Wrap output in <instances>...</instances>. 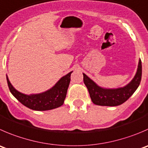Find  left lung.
Instances as JSON below:
<instances>
[{
  "label": "left lung",
  "instance_id": "obj_1",
  "mask_svg": "<svg viewBox=\"0 0 148 148\" xmlns=\"http://www.w3.org/2000/svg\"><path fill=\"white\" fill-rule=\"evenodd\" d=\"M83 80L88 90L94 104L103 106H117L127 101L136 91L141 82L142 62L140 59L137 73L133 79L124 87L117 89H104L99 87L86 74H83Z\"/></svg>",
  "mask_w": 148,
  "mask_h": 148
}]
</instances>
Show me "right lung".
I'll list each match as a JSON object with an SVG mask.
<instances>
[{
    "label": "right lung",
    "mask_w": 148,
    "mask_h": 148,
    "mask_svg": "<svg viewBox=\"0 0 148 148\" xmlns=\"http://www.w3.org/2000/svg\"><path fill=\"white\" fill-rule=\"evenodd\" d=\"M72 71L63 77L53 87L45 92L35 95H24L17 91L6 77L8 88L11 94L24 106L34 110H48L56 108L64 104L71 80Z\"/></svg>",
    "instance_id": "1"
}]
</instances>
